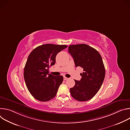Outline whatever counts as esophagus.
Instances as JSON below:
<instances>
[{"mask_svg": "<svg viewBox=\"0 0 130 130\" xmlns=\"http://www.w3.org/2000/svg\"><path fill=\"white\" fill-rule=\"evenodd\" d=\"M68 79V78H66V77H64V80H67Z\"/></svg>", "mask_w": 130, "mask_h": 130, "instance_id": "34e87169", "label": "esophagus"}]
</instances>
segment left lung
Instances as JSON below:
<instances>
[{"label":"left lung","mask_w":130,"mask_h":130,"mask_svg":"<svg viewBox=\"0 0 130 130\" xmlns=\"http://www.w3.org/2000/svg\"><path fill=\"white\" fill-rule=\"evenodd\" d=\"M68 52L76 67L83 68L80 81L75 80V85L70 89L71 96L79 101L93 98L100 89L105 77V70L101 55L86 44L70 45Z\"/></svg>","instance_id":"8db88e82"}]
</instances>
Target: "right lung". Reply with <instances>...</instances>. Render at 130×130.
<instances>
[{"label": "right lung", "instance_id": "1", "mask_svg": "<svg viewBox=\"0 0 130 130\" xmlns=\"http://www.w3.org/2000/svg\"><path fill=\"white\" fill-rule=\"evenodd\" d=\"M67 47L64 45L44 44L35 48L29 54L24 76L28 90L36 100L48 101L56 95L63 77L52 75L49 73V68L55 64L57 54Z\"/></svg>", "mask_w": 130, "mask_h": 130}]
</instances>
